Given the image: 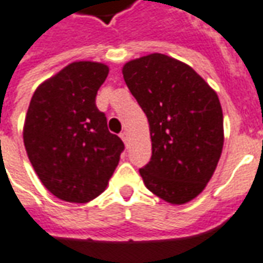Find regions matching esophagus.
<instances>
[{
    "label": "esophagus",
    "instance_id": "esophagus-1",
    "mask_svg": "<svg viewBox=\"0 0 263 263\" xmlns=\"http://www.w3.org/2000/svg\"><path fill=\"white\" fill-rule=\"evenodd\" d=\"M120 139L123 140L124 144H127V141H129V133H127V132H123V133L120 134Z\"/></svg>",
    "mask_w": 263,
    "mask_h": 263
}]
</instances>
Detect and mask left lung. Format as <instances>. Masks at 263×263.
I'll list each match as a JSON object with an SVG mask.
<instances>
[{
  "label": "left lung",
  "mask_w": 263,
  "mask_h": 263,
  "mask_svg": "<svg viewBox=\"0 0 263 263\" xmlns=\"http://www.w3.org/2000/svg\"><path fill=\"white\" fill-rule=\"evenodd\" d=\"M122 72L150 126L153 155L140 170L144 185L171 204L191 202L212 179L223 151L217 93L192 67L161 53L127 61Z\"/></svg>",
  "instance_id": "1"
}]
</instances>
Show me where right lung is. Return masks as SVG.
<instances>
[{
    "label": "right lung",
    "mask_w": 263,
    "mask_h": 263,
    "mask_svg": "<svg viewBox=\"0 0 263 263\" xmlns=\"http://www.w3.org/2000/svg\"><path fill=\"white\" fill-rule=\"evenodd\" d=\"M109 67L74 61L36 88L24 144L43 186L60 200L88 203L106 189L123 151L95 105Z\"/></svg>",
    "instance_id": "obj_1"
}]
</instances>
